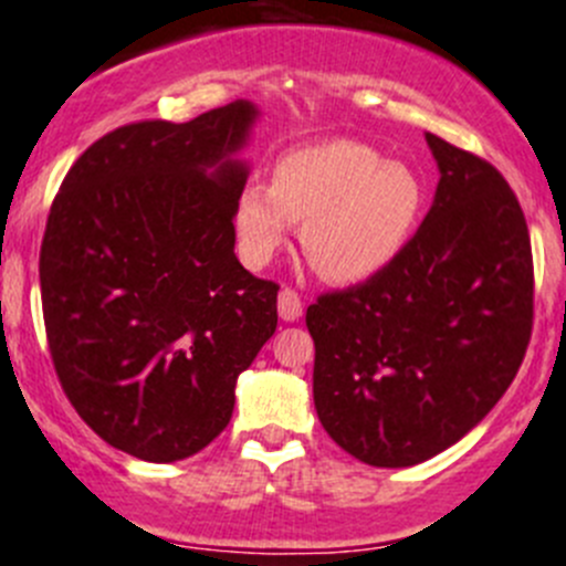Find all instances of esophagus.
Returning <instances> with one entry per match:
<instances>
[{
	"label": "esophagus",
	"instance_id": "1",
	"mask_svg": "<svg viewBox=\"0 0 566 566\" xmlns=\"http://www.w3.org/2000/svg\"><path fill=\"white\" fill-rule=\"evenodd\" d=\"M279 315H282V321L302 318V295L295 293V290L284 287L282 293H279Z\"/></svg>",
	"mask_w": 566,
	"mask_h": 566
}]
</instances>
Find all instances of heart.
Segmentation results:
<instances>
[{"mask_svg":"<svg viewBox=\"0 0 566 566\" xmlns=\"http://www.w3.org/2000/svg\"><path fill=\"white\" fill-rule=\"evenodd\" d=\"M426 191L411 166L384 160L371 146L329 140L279 157L273 186L248 182L237 195L239 251L271 262L302 228L310 264L333 284H360L406 251Z\"/></svg>","mask_w":566,"mask_h":566,"instance_id":"1","label":"heart"}]
</instances>
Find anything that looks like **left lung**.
Segmentation results:
<instances>
[{"instance_id":"left-lung-1","label":"left lung","mask_w":566,"mask_h":566,"mask_svg":"<svg viewBox=\"0 0 566 566\" xmlns=\"http://www.w3.org/2000/svg\"><path fill=\"white\" fill-rule=\"evenodd\" d=\"M440 182L409 245L364 284L307 307L313 400L346 454L409 468L499 403L533 327L522 206L482 157L426 132Z\"/></svg>"}]
</instances>
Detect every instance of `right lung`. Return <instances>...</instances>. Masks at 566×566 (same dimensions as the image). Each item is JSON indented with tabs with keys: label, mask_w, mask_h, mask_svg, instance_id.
Listing matches in <instances>:
<instances>
[{
	"label": "right lung",
	"mask_w": 566,
	"mask_h": 566,
	"mask_svg": "<svg viewBox=\"0 0 566 566\" xmlns=\"http://www.w3.org/2000/svg\"><path fill=\"white\" fill-rule=\"evenodd\" d=\"M256 120L233 101L120 126L50 208L39 284L55 375L81 420L137 460H186L220 437L237 378L276 333L279 287L233 253Z\"/></svg>",
	"instance_id": "obj_1"
}]
</instances>
